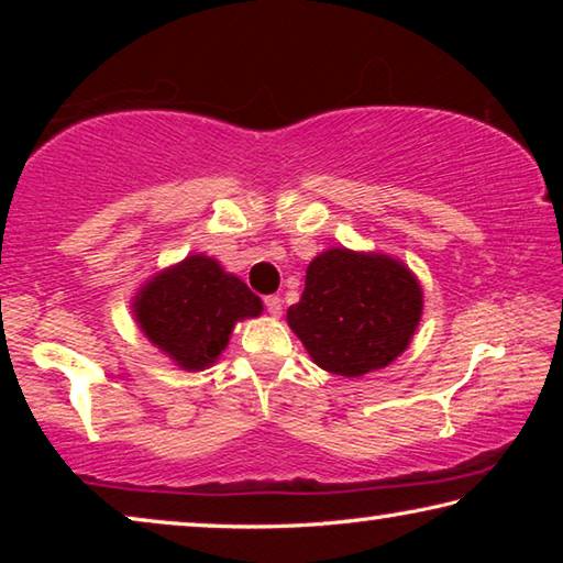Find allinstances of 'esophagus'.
Wrapping results in <instances>:
<instances>
[{"label": "esophagus", "instance_id": "obj_1", "mask_svg": "<svg viewBox=\"0 0 563 563\" xmlns=\"http://www.w3.org/2000/svg\"><path fill=\"white\" fill-rule=\"evenodd\" d=\"M265 308H268V312H271L273 318H280L283 300L278 298V295H268V298H265Z\"/></svg>", "mask_w": 563, "mask_h": 563}]
</instances>
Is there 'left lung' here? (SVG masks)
Here are the masks:
<instances>
[{"instance_id":"1","label":"left lung","mask_w":563,"mask_h":563,"mask_svg":"<svg viewBox=\"0 0 563 563\" xmlns=\"http://www.w3.org/2000/svg\"><path fill=\"white\" fill-rule=\"evenodd\" d=\"M422 308V285L402 261L340 245L310 261L288 325L325 373L362 377L402 355Z\"/></svg>"}]
</instances>
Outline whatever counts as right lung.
<instances>
[{
	"label": "right lung",
	"mask_w": 563,
	"mask_h": 563,
	"mask_svg": "<svg viewBox=\"0 0 563 563\" xmlns=\"http://www.w3.org/2000/svg\"><path fill=\"white\" fill-rule=\"evenodd\" d=\"M133 320L154 347L188 373H201L223 355L241 320L258 318L263 300L206 253L184 261L141 285Z\"/></svg>",
	"instance_id": "add662e5"
}]
</instances>
